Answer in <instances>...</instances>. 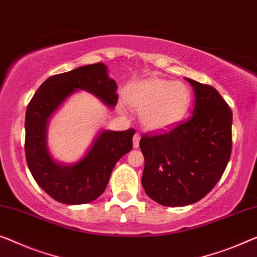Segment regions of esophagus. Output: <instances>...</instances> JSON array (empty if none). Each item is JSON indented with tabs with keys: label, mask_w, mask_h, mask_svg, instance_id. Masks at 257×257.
Returning a JSON list of instances; mask_svg holds the SVG:
<instances>
[{
	"label": "esophagus",
	"mask_w": 257,
	"mask_h": 257,
	"mask_svg": "<svg viewBox=\"0 0 257 257\" xmlns=\"http://www.w3.org/2000/svg\"><path fill=\"white\" fill-rule=\"evenodd\" d=\"M140 141H141V135H140V134H135V135H134V139H133V145H134V148H135V149L139 148Z\"/></svg>",
	"instance_id": "34e87169"
}]
</instances>
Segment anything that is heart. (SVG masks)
Returning <instances> with one entry per match:
<instances>
[{"label": "heart", "mask_w": 257, "mask_h": 257, "mask_svg": "<svg viewBox=\"0 0 257 257\" xmlns=\"http://www.w3.org/2000/svg\"><path fill=\"white\" fill-rule=\"evenodd\" d=\"M125 101L140 112L141 123L150 132H166L178 125L191 104L189 87L182 82L151 77L125 89Z\"/></svg>", "instance_id": "obj_1"}]
</instances>
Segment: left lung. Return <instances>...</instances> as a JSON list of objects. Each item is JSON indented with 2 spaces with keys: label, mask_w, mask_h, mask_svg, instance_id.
<instances>
[{
  "label": "left lung",
  "mask_w": 257,
  "mask_h": 257,
  "mask_svg": "<svg viewBox=\"0 0 257 257\" xmlns=\"http://www.w3.org/2000/svg\"><path fill=\"white\" fill-rule=\"evenodd\" d=\"M195 93L191 116L167 133L143 136L142 185L165 206L196 203L223 175L232 150V110L214 87L187 78Z\"/></svg>",
  "instance_id": "obj_1"
}]
</instances>
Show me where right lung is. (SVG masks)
I'll list each match as a JSON object with an SVG mask.
<instances>
[{"label": "right lung", "mask_w": 257, "mask_h": 257, "mask_svg": "<svg viewBox=\"0 0 257 257\" xmlns=\"http://www.w3.org/2000/svg\"><path fill=\"white\" fill-rule=\"evenodd\" d=\"M117 85L104 63L89 64L52 76L31 99L25 116V156L31 174L49 196L63 204H86L106 189L115 164L133 149L135 130L101 129L82 158L74 163L55 159L47 143L48 123L72 94L85 91L114 108Z\"/></svg>", "instance_id": "right-lung-1"}]
</instances>
